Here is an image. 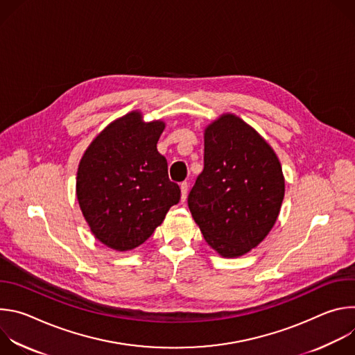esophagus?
Instances as JSON below:
<instances>
[{
    "instance_id": "1",
    "label": "esophagus",
    "mask_w": 355,
    "mask_h": 355,
    "mask_svg": "<svg viewBox=\"0 0 355 355\" xmlns=\"http://www.w3.org/2000/svg\"><path fill=\"white\" fill-rule=\"evenodd\" d=\"M180 188H181V202H185L187 199V192H188V182L184 181L180 184Z\"/></svg>"
}]
</instances>
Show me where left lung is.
Returning a JSON list of instances; mask_svg holds the SVG:
<instances>
[{
    "mask_svg": "<svg viewBox=\"0 0 355 355\" xmlns=\"http://www.w3.org/2000/svg\"><path fill=\"white\" fill-rule=\"evenodd\" d=\"M204 171L188 207L207 243L225 259L256 248L274 227L285 178L274 148L234 114H222L204 130Z\"/></svg>",
    "mask_w": 355,
    "mask_h": 355,
    "instance_id": "left-lung-1",
    "label": "left lung"
}]
</instances>
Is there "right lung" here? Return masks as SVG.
<instances>
[{
	"label": "right lung",
	"instance_id": "1",
	"mask_svg": "<svg viewBox=\"0 0 355 355\" xmlns=\"http://www.w3.org/2000/svg\"><path fill=\"white\" fill-rule=\"evenodd\" d=\"M164 128L162 119L144 122L132 111L99 132L78 163L80 209L95 239L112 250L143 244L181 198L157 151Z\"/></svg>",
	"mask_w": 355,
	"mask_h": 355
}]
</instances>
